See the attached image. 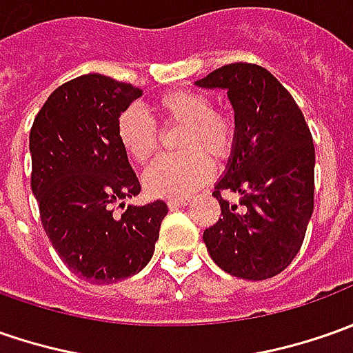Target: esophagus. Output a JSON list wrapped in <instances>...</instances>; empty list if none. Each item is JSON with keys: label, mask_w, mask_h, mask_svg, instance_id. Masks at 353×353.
I'll return each mask as SVG.
<instances>
[{"label": "esophagus", "mask_w": 353, "mask_h": 353, "mask_svg": "<svg viewBox=\"0 0 353 353\" xmlns=\"http://www.w3.org/2000/svg\"><path fill=\"white\" fill-rule=\"evenodd\" d=\"M189 199H170L168 201V207L172 209V211H176V209H181V207H188Z\"/></svg>", "instance_id": "obj_1"}]
</instances>
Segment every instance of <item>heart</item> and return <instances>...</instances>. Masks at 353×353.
I'll list each match as a JSON object with an SVG mask.
<instances>
[{"label": "heart", "instance_id": "heart-1", "mask_svg": "<svg viewBox=\"0 0 353 353\" xmlns=\"http://www.w3.org/2000/svg\"><path fill=\"white\" fill-rule=\"evenodd\" d=\"M154 111L165 125L181 123L177 156L156 160L144 172V188L156 197H188L213 176L212 156L226 160L236 142L234 119L226 111L213 109L211 99L197 90H176L160 95ZM117 139L134 162H148L158 150V127L139 107L125 109L117 121Z\"/></svg>", "mask_w": 353, "mask_h": 353}]
</instances>
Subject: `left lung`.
Returning <instances> with one entry per match:
<instances>
[{
	"mask_svg": "<svg viewBox=\"0 0 353 353\" xmlns=\"http://www.w3.org/2000/svg\"><path fill=\"white\" fill-rule=\"evenodd\" d=\"M226 90L236 142L213 195L221 219L203 232L226 274L261 281L281 274L305 240L314 209V144L291 93L258 64L234 62L195 81ZM223 190L241 195L238 205Z\"/></svg>",
	"mask_w": 353,
	"mask_h": 353,
	"instance_id": "1",
	"label": "left lung"
}]
</instances>
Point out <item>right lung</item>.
<instances>
[{"instance_id":"1","label":"right lung","mask_w":353,"mask_h":353,"mask_svg":"<svg viewBox=\"0 0 353 353\" xmlns=\"http://www.w3.org/2000/svg\"><path fill=\"white\" fill-rule=\"evenodd\" d=\"M140 95L101 74L70 79L50 93L29 137L44 232L70 272L97 285L127 279L152 260L168 214L164 201L113 214L115 203L140 193L117 139L119 117Z\"/></svg>"}]
</instances>
